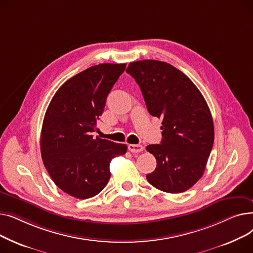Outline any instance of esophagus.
Instances as JSON below:
<instances>
[{
  "mask_svg": "<svg viewBox=\"0 0 253 253\" xmlns=\"http://www.w3.org/2000/svg\"><path fill=\"white\" fill-rule=\"evenodd\" d=\"M128 150L131 153H140L143 151V147L141 144H128Z\"/></svg>",
  "mask_w": 253,
  "mask_h": 253,
  "instance_id": "34e87169",
  "label": "esophagus"
}]
</instances>
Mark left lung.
Wrapping results in <instances>:
<instances>
[{
	"mask_svg": "<svg viewBox=\"0 0 253 253\" xmlns=\"http://www.w3.org/2000/svg\"><path fill=\"white\" fill-rule=\"evenodd\" d=\"M126 72L140 87L149 113L163 119L161 143L147 147L157 160L147 179L166 193L185 192L202 177L213 147L208 104L191 80L167 62H130Z\"/></svg>",
	"mask_w": 253,
	"mask_h": 253,
	"instance_id": "8db88e82",
	"label": "left lung"
}]
</instances>
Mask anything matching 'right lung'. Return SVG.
<instances>
[{
	"instance_id": "right-lung-1",
	"label": "right lung",
	"mask_w": 253,
	"mask_h": 253,
	"mask_svg": "<svg viewBox=\"0 0 253 253\" xmlns=\"http://www.w3.org/2000/svg\"><path fill=\"white\" fill-rule=\"evenodd\" d=\"M126 63H100L68 80L51 99L41 132V154L49 175L70 196L88 199L111 177L112 159L127 145L90 135Z\"/></svg>"
}]
</instances>
